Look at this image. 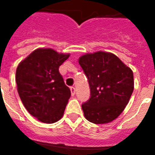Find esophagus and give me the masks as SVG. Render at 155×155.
<instances>
[{"instance_id":"obj_1","label":"esophagus","mask_w":155,"mask_h":155,"mask_svg":"<svg viewBox=\"0 0 155 155\" xmlns=\"http://www.w3.org/2000/svg\"><path fill=\"white\" fill-rule=\"evenodd\" d=\"M71 94H72V95H74V94H75V88H74V86H71Z\"/></svg>"}]
</instances>
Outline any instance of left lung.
I'll return each mask as SVG.
<instances>
[{"label":"left lung","instance_id":"left-lung-1","mask_svg":"<svg viewBox=\"0 0 155 155\" xmlns=\"http://www.w3.org/2000/svg\"><path fill=\"white\" fill-rule=\"evenodd\" d=\"M79 64L91 88V97L81 105L85 119L97 124L115 120L133 93V71L115 54L104 51L82 55Z\"/></svg>","mask_w":155,"mask_h":155}]
</instances>
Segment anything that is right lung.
I'll return each mask as SVG.
<instances>
[{
  "label": "right lung",
  "mask_w": 155,
  "mask_h": 155,
  "mask_svg": "<svg viewBox=\"0 0 155 155\" xmlns=\"http://www.w3.org/2000/svg\"><path fill=\"white\" fill-rule=\"evenodd\" d=\"M70 54L40 48L30 54L17 66L15 82L25 108L32 116L46 124H53L64 114L71 97L59 67Z\"/></svg>",
  "instance_id": "1"
}]
</instances>
